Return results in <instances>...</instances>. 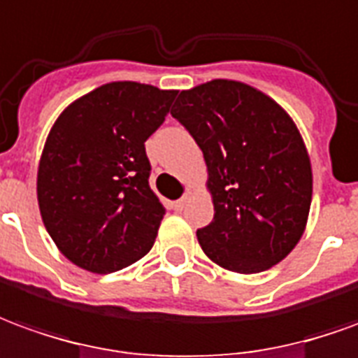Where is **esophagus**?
<instances>
[{"label":"esophagus","mask_w":358,"mask_h":358,"mask_svg":"<svg viewBox=\"0 0 358 358\" xmlns=\"http://www.w3.org/2000/svg\"><path fill=\"white\" fill-rule=\"evenodd\" d=\"M192 200V192L191 191H187L183 194V196H181V199L177 200V202H175V206L179 208V210H183L185 206H187V204H189V202H191Z\"/></svg>","instance_id":"obj_1"}]
</instances>
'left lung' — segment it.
Listing matches in <instances>:
<instances>
[{
  "label": "left lung",
  "mask_w": 358,
  "mask_h": 358,
  "mask_svg": "<svg viewBox=\"0 0 358 358\" xmlns=\"http://www.w3.org/2000/svg\"><path fill=\"white\" fill-rule=\"evenodd\" d=\"M171 115L206 162L214 220L196 231L204 255L258 273L296 247L313 202V166L295 121L255 86L214 78L181 90Z\"/></svg>",
  "instance_id": "1"
}]
</instances>
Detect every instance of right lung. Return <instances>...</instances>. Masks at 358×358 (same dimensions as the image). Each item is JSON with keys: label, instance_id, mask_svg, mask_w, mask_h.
<instances>
[{"label": "right lung", "instance_id": "add662e5", "mask_svg": "<svg viewBox=\"0 0 358 358\" xmlns=\"http://www.w3.org/2000/svg\"><path fill=\"white\" fill-rule=\"evenodd\" d=\"M177 90L115 80L71 102L45 138L36 196L45 229L67 260L111 273L154 245L166 208L150 189L144 143Z\"/></svg>", "mask_w": 358, "mask_h": 358}]
</instances>
